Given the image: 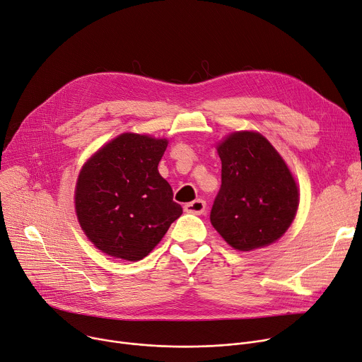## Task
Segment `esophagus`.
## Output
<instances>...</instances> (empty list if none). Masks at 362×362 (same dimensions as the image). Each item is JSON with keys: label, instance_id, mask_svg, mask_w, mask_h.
Returning <instances> with one entry per match:
<instances>
[{"label": "esophagus", "instance_id": "obj_1", "mask_svg": "<svg viewBox=\"0 0 362 362\" xmlns=\"http://www.w3.org/2000/svg\"><path fill=\"white\" fill-rule=\"evenodd\" d=\"M205 209H206V204H205L204 199H195V201H192V202H189V204L185 205V211H186L187 214L201 215V214L205 212Z\"/></svg>", "mask_w": 362, "mask_h": 362}]
</instances>
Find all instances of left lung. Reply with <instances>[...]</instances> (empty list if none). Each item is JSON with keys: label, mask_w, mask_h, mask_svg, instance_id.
Instances as JSON below:
<instances>
[{"label": "left lung", "mask_w": 362, "mask_h": 362, "mask_svg": "<svg viewBox=\"0 0 362 362\" xmlns=\"http://www.w3.org/2000/svg\"><path fill=\"white\" fill-rule=\"evenodd\" d=\"M216 150L221 187L211 209V224L240 252L276 242L298 208V189L290 168L257 132H234Z\"/></svg>", "instance_id": "8db88e82"}]
</instances>
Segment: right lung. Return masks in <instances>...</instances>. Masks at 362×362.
Segmentation results:
<instances>
[{"instance_id": "right-lung-1", "label": "right lung", "mask_w": 362, "mask_h": 362, "mask_svg": "<svg viewBox=\"0 0 362 362\" xmlns=\"http://www.w3.org/2000/svg\"><path fill=\"white\" fill-rule=\"evenodd\" d=\"M165 148L167 139L122 134L83 167L76 211L86 235L103 253L141 260L182 215L157 168Z\"/></svg>"}]
</instances>
